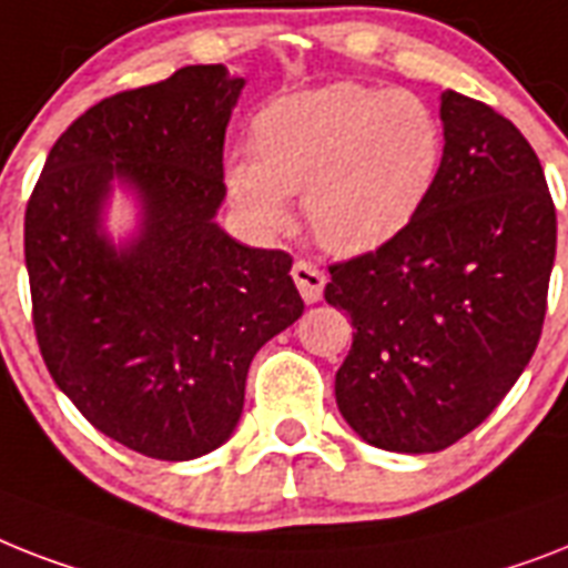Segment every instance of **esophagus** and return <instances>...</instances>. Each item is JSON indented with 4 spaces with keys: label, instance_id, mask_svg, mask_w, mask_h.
<instances>
[{
    "label": "esophagus",
    "instance_id": "esophagus-1",
    "mask_svg": "<svg viewBox=\"0 0 568 568\" xmlns=\"http://www.w3.org/2000/svg\"><path fill=\"white\" fill-rule=\"evenodd\" d=\"M292 276L300 288V297L306 300V303H317V300H321V294H324V285H326V274L317 268V265H312V262H306V260L294 262Z\"/></svg>",
    "mask_w": 568,
    "mask_h": 568
}]
</instances>
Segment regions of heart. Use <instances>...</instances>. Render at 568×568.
Returning <instances> with one entry per match:
<instances>
[{
  "instance_id": "obj_1",
  "label": "heart",
  "mask_w": 568,
  "mask_h": 568,
  "mask_svg": "<svg viewBox=\"0 0 568 568\" xmlns=\"http://www.w3.org/2000/svg\"><path fill=\"white\" fill-rule=\"evenodd\" d=\"M253 154L227 165V192L260 233L292 227L303 195L317 242L367 253L417 221L444 169V128L408 90L326 84L288 92L253 116Z\"/></svg>"
}]
</instances>
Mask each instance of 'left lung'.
<instances>
[{
  "label": "left lung",
  "mask_w": 568,
  "mask_h": 568,
  "mask_svg": "<svg viewBox=\"0 0 568 568\" xmlns=\"http://www.w3.org/2000/svg\"><path fill=\"white\" fill-rule=\"evenodd\" d=\"M444 169L412 227L332 265L326 303L353 321L335 373L347 426L376 449L440 452L490 417L537 349L557 215L516 124L440 95Z\"/></svg>",
  "instance_id": "obj_1"
}]
</instances>
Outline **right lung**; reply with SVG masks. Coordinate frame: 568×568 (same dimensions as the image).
Here are the masks:
<instances>
[{"label":"right lung","mask_w":568,"mask_h":568,"mask_svg":"<svg viewBox=\"0 0 568 568\" xmlns=\"http://www.w3.org/2000/svg\"><path fill=\"white\" fill-rule=\"evenodd\" d=\"M242 90L212 63L99 101L60 133L26 210L45 367L101 435L149 458L230 440L253 356L303 315L292 256L215 221ZM116 187L138 204L119 243L106 230Z\"/></svg>","instance_id":"1"}]
</instances>
